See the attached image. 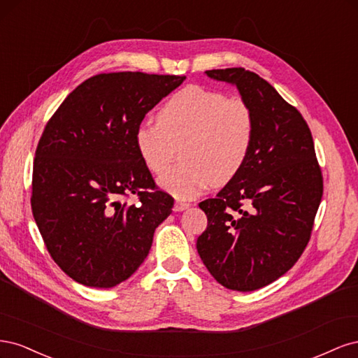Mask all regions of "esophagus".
<instances>
[{"instance_id": "esophagus-1", "label": "esophagus", "mask_w": 358, "mask_h": 358, "mask_svg": "<svg viewBox=\"0 0 358 358\" xmlns=\"http://www.w3.org/2000/svg\"><path fill=\"white\" fill-rule=\"evenodd\" d=\"M188 208H189V203L176 200V201H175V206H173V210H175V212H182V210H185V209H188Z\"/></svg>"}]
</instances>
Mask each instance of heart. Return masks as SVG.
I'll use <instances>...</instances> for the list:
<instances>
[{"label": "heart", "instance_id": "1", "mask_svg": "<svg viewBox=\"0 0 358 358\" xmlns=\"http://www.w3.org/2000/svg\"><path fill=\"white\" fill-rule=\"evenodd\" d=\"M254 136L255 116L248 103L191 85L171 96L159 119H145L137 125L134 142L143 164L155 175L170 166L176 145L185 143V164L164 173L158 183L178 199H192L242 170Z\"/></svg>", "mask_w": 358, "mask_h": 358}]
</instances>
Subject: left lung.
Here are the masks:
<instances>
[{
  "instance_id": "8db88e82",
  "label": "left lung",
  "mask_w": 358,
  "mask_h": 358,
  "mask_svg": "<svg viewBox=\"0 0 358 358\" xmlns=\"http://www.w3.org/2000/svg\"><path fill=\"white\" fill-rule=\"evenodd\" d=\"M234 85L255 116L245 166L199 206L208 229L197 239L203 264L234 291L263 288L296 264L309 242L322 197V176L310 129L272 85L245 69L208 70Z\"/></svg>"
}]
</instances>
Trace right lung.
<instances>
[{
  "label": "right lung",
  "mask_w": 358,
  "mask_h": 358,
  "mask_svg": "<svg viewBox=\"0 0 358 358\" xmlns=\"http://www.w3.org/2000/svg\"><path fill=\"white\" fill-rule=\"evenodd\" d=\"M185 76L96 74L69 94L41 134L31 208L50 257L76 282L112 288L145 262L173 199L140 158L134 131ZM139 197L137 205L123 199Z\"/></svg>",
  "instance_id": "1"
}]
</instances>
